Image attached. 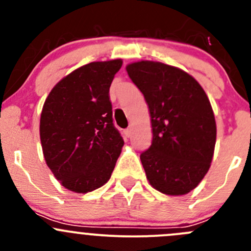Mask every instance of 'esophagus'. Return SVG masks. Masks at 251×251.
Listing matches in <instances>:
<instances>
[{
	"label": "esophagus",
	"mask_w": 251,
	"mask_h": 251,
	"mask_svg": "<svg viewBox=\"0 0 251 251\" xmlns=\"http://www.w3.org/2000/svg\"><path fill=\"white\" fill-rule=\"evenodd\" d=\"M125 135L127 136V137H130V136L132 135V128H131V127L126 128V130H125Z\"/></svg>",
	"instance_id": "esophagus-1"
}]
</instances>
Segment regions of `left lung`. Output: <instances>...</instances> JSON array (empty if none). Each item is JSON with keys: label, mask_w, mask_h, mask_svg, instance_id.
I'll use <instances>...</instances> for the list:
<instances>
[{"label": "left lung", "mask_w": 251, "mask_h": 251, "mask_svg": "<svg viewBox=\"0 0 251 251\" xmlns=\"http://www.w3.org/2000/svg\"><path fill=\"white\" fill-rule=\"evenodd\" d=\"M149 108L153 140L141 154L147 179L168 196L193 191L210 169L216 121L201 83L179 68L153 60L126 65Z\"/></svg>", "instance_id": "obj_1"}]
</instances>
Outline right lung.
<instances>
[{
	"instance_id": "right-lung-1",
	"label": "right lung",
	"mask_w": 251,
	"mask_h": 251,
	"mask_svg": "<svg viewBox=\"0 0 251 251\" xmlns=\"http://www.w3.org/2000/svg\"><path fill=\"white\" fill-rule=\"evenodd\" d=\"M121 59L92 62L63 77L47 96L40 140L63 187L87 193L109 181L124 140L113 125L109 87Z\"/></svg>"
}]
</instances>
